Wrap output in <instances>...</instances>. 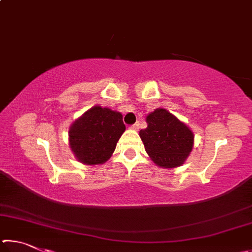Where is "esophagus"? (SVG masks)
Wrapping results in <instances>:
<instances>
[{
    "mask_svg": "<svg viewBox=\"0 0 252 252\" xmlns=\"http://www.w3.org/2000/svg\"><path fill=\"white\" fill-rule=\"evenodd\" d=\"M131 129H133V130H139V127H140V122L138 121V122H135L134 125H132L131 126Z\"/></svg>",
    "mask_w": 252,
    "mask_h": 252,
    "instance_id": "obj_1",
    "label": "esophagus"
}]
</instances>
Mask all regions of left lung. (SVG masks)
I'll return each mask as SVG.
<instances>
[{"instance_id":"obj_1","label":"left lung","mask_w":252,"mask_h":252,"mask_svg":"<svg viewBox=\"0 0 252 252\" xmlns=\"http://www.w3.org/2000/svg\"><path fill=\"white\" fill-rule=\"evenodd\" d=\"M146 121L148 126L139 135L150 159L163 169L185 163L194 144L192 130L163 108L149 113Z\"/></svg>"}]
</instances>
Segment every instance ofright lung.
<instances>
[{
    "mask_svg": "<svg viewBox=\"0 0 252 252\" xmlns=\"http://www.w3.org/2000/svg\"><path fill=\"white\" fill-rule=\"evenodd\" d=\"M125 131L126 126L120 112L94 105L71 125L69 146L81 163L103 164L116 150Z\"/></svg>",
    "mask_w": 252,
    "mask_h": 252,
    "instance_id": "1",
    "label": "right lung"
}]
</instances>
